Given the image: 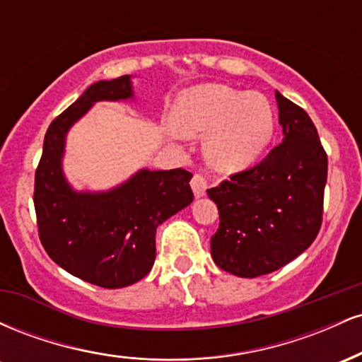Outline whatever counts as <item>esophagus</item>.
<instances>
[{
    "label": "esophagus",
    "instance_id": "esophagus-1",
    "mask_svg": "<svg viewBox=\"0 0 362 362\" xmlns=\"http://www.w3.org/2000/svg\"><path fill=\"white\" fill-rule=\"evenodd\" d=\"M190 187H192L195 197L199 199V197H202V195L206 194L207 180L202 175H199V173H195V175L192 177V180H190Z\"/></svg>",
    "mask_w": 362,
    "mask_h": 362
}]
</instances>
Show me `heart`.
<instances>
[{
  "mask_svg": "<svg viewBox=\"0 0 362 362\" xmlns=\"http://www.w3.org/2000/svg\"><path fill=\"white\" fill-rule=\"evenodd\" d=\"M175 127L185 136H206V158L219 172L252 165L274 136V110L259 91L219 83L190 88L177 103Z\"/></svg>",
  "mask_w": 362,
  "mask_h": 362,
  "instance_id": "b5f03b06",
  "label": "heart"
}]
</instances>
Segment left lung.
I'll use <instances>...</instances> for the list:
<instances>
[{
    "instance_id": "1",
    "label": "left lung",
    "mask_w": 362,
    "mask_h": 362,
    "mask_svg": "<svg viewBox=\"0 0 362 362\" xmlns=\"http://www.w3.org/2000/svg\"><path fill=\"white\" fill-rule=\"evenodd\" d=\"M282 143L255 167L207 190L219 211L211 255L219 269L257 277L284 267L322 226L327 153L310 115L276 91Z\"/></svg>"
}]
</instances>
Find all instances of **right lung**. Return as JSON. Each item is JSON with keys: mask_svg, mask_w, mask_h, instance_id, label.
<instances>
[{"mask_svg": "<svg viewBox=\"0 0 362 362\" xmlns=\"http://www.w3.org/2000/svg\"><path fill=\"white\" fill-rule=\"evenodd\" d=\"M134 97L131 76L97 81L57 115L35 170L37 228L47 255L74 277L107 289L143 279L156 259V228L194 201L187 170L143 168L105 192H78L62 173L66 134L95 102Z\"/></svg>", "mask_w": 362, "mask_h": 362, "instance_id": "right-lung-1", "label": "right lung"}]
</instances>
